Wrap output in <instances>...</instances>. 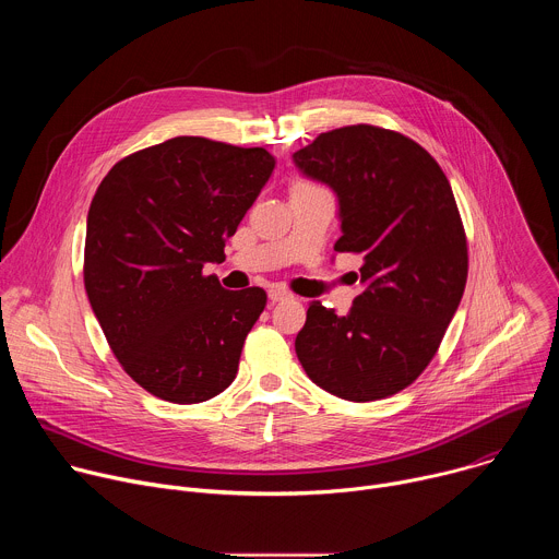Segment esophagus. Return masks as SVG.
I'll list each match as a JSON object with an SVG mask.
<instances>
[{
  "mask_svg": "<svg viewBox=\"0 0 559 559\" xmlns=\"http://www.w3.org/2000/svg\"><path fill=\"white\" fill-rule=\"evenodd\" d=\"M267 296H270V302H272V305H274V302H281V300L292 298V294H289L287 289H281V287H272V289L267 292Z\"/></svg>",
  "mask_w": 559,
  "mask_h": 559,
  "instance_id": "1",
  "label": "esophagus"
}]
</instances>
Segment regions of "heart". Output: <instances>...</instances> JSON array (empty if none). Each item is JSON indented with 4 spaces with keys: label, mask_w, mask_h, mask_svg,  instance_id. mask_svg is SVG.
<instances>
[{
    "label": "heart",
    "mask_w": 559,
    "mask_h": 559,
    "mask_svg": "<svg viewBox=\"0 0 559 559\" xmlns=\"http://www.w3.org/2000/svg\"><path fill=\"white\" fill-rule=\"evenodd\" d=\"M296 186H309V183H305V181H298ZM296 186H294V188H296Z\"/></svg>",
    "instance_id": "b5f03b06"
}]
</instances>
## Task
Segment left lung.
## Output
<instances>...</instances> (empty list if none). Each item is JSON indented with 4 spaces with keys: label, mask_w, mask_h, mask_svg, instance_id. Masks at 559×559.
<instances>
[{
    "label": "left lung",
    "mask_w": 559,
    "mask_h": 559,
    "mask_svg": "<svg viewBox=\"0 0 559 559\" xmlns=\"http://www.w3.org/2000/svg\"><path fill=\"white\" fill-rule=\"evenodd\" d=\"M294 164L338 197L334 250L362 257L349 313L309 302L296 356L343 401H380L427 369L464 294L466 234L449 179L414 139L367 123L318 134Z\"/></svg>",
    "instance_id": "8db88e82"
}]
</instances>
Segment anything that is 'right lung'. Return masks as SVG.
<instances>
[{
	"label": "right lung",
	"mask_w": 559,
	"mask_h": 559,
	"mask_svg": "<svg viewBox=\"0 0 559 559\" xmlns=\"http://www.w3.org/2000/svg\"><path fill=\"white\" fill-rule=\"evenodd\" d=\"M274 164L265 147L175 136L121 158L93 197L88 300L123 371L162 401L203 403L236 378L267 294L229 292L203 265L225 261Z\"/></svg>",
	"instance_id": "obj_1"
}]
</instances>
